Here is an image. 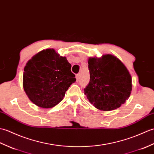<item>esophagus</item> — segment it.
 <instances>
[{"instance_id":"esophagus-1","label":"esophagus","mask_w":154,"mask_h":154,"mask_svg":"<svg viewBox=\"0 0 154 154\" xmlns=\"http://www.w3.org/2000/svg\"><path fill=\"white\" fill-rule=\"evenodd\" d=\"M80 74H77L76 76V80L78 81V80H79V79H80Z\"/></svg>"}]
</instances>
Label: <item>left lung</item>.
Here are the masks:
<instances>
[{
	"label": "left lung",
	"instance_id": "8db88e82",
	"mask_svg": "<svg viewBox=\"0 0 154 154\" xmlns=\"http://www.w3.org/2000/svg\"><path fill=\"white\" fill-rule=\"evenodd\" d=\"M88 62L90 81L84 91L89 101L104 111L120 107L132 89L131 75L125 64L110 54L89 57Z\"/></svg>",
	"mask_w": 154,
	"mask_h": 154
}]
</instances>
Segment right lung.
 I'll list each match as a JSON object with an SVG mask.
<instances>
[{"label": "right lung", "mask_w": 154, "mask_h": 154, "mask_svg": "<svg viewBox=\"0 0 154 154\" xmlns=\"http://www.w3.org/2000/svg\"><path fill=\"white\" fill-rule=\"evenodd\" d=\"M70 68L66 58L54 49H44L33 56L23 74V88L29 100L43 109L60 103L76 81Z\"/></svg>", "instance_id": "right-lung-1"}]
</instances>
